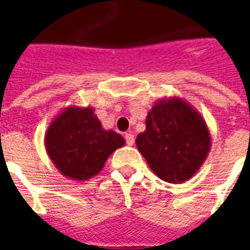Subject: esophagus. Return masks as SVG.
Masks as SVG:
<instances>
[{
  "label": "esophagus",
  "mask_w": 250,
  "mask_h": 250,
  "mask_svg": "<svg viewBox=\"0 0 250 250\" xmlns=\"http://www.w3.org/2000/svg\"><path fill=\"white\" fill-rule=\"evenodd\" d=\"M125 140H126V145H128V146H133V145H135V135H133L132 132L125 133Z\"/></svg>",
  "instance_id": "obj_1"
}]
</instances>
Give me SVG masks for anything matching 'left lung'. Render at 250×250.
Returning <instances> with one entry per match:
<instances>
[{
  "instance_id": "8db88e82",
  "label": "left lung",
  "mask_w": 250,
  "mask_h": 250,
  "mask_svg": "<svg viewBox=\"0 0 250 250\" xmlns=\"http://www.w3.org/2000/svg\"><path fill=\"white\" fill-rule=\"evenodd\" d=\"M136 147L160 179L182 184L206 161L211 138L199 111L181 97H169L156 101L147 112Z\"/></svg>"
}]
</instances>
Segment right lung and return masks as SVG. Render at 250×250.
Masks as SVG:
<instances>
[{
  "label": "right lung",
  "mask_w": 250,
  "mask_h": 250,
  "mask_svg": "<svg viewBox=\"0 0 250 250\" xmlns=\"http://www.w3.org/2000/svg\"><path fill=\"white\" fill-rule=\"evenodd\" d=\"M125 145L115 130H105L91 107L69 105L50 124L44 146L65 178L87 181L100 172L107 159Z\"/></svg>",
  "instance_id": "add662e5"
}]
</instances>
